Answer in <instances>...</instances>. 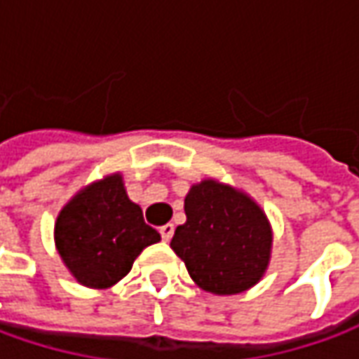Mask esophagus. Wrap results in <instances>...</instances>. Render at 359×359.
<instances>
[{"instance_id":"obj_1","label":"esophagus","mask_w":359,"mask_h":359,"mask_svg":"<svg viewBox=\"0 0 359 359\" xmlns=\"http://www.w3.org/2000/svg\"><path fill=\"white\" fill-rule=\"evenodd\" d=\"M172 234H175V224L167 222L165 226H161V236H163V241L165 242L170 241V238H172Z\"/></svg>"}]
</instances>
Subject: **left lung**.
I'll return each mask as SVG.
<instances>
[{
  "label": "left lung",
  "instance_id": "8db88e82",
  "mask_svg": "<svg viewBox=\"0 0 359 359\" xmlns=\"http://www.w3.org/2000/svg\"><path fill=\"white\" fill-rule=\"evenodd\" d=\"M187 222L170 248L203 290L230 296L258 284L272 256V226L260 204L217 179L192 184L184 196Z\"/></svg>",
  "mask_w": 359,
  "mask_h": 359
}]
</instances>
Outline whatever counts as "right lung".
<instances>
[{
	"instance_id": "right-lung-1",
	"label": "right lung",
	"mask_w": 359,
	"mask_h": 359,
	"mask_svg": "<svg viewBox=\"0 0 359 359\" xmlns=\"http://www.w3.org/2000/svg\"><path fill=\"white\" fill-rule=\"evenodd\" d=\"M55 248L71 276L95 290L123 280L139 254L161 241L125 191L121 172L83 187L55 220Z\"/></svg>"
}]
</instances>
